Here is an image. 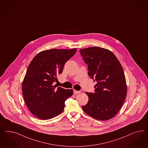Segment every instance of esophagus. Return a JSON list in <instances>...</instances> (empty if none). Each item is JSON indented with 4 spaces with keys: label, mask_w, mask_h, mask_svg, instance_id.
I'll list each match as a JSON object with an SVG mask.
<instances>
[{
    "label": "esophagus",
    "mask_w": 148,
    "mask_h": 148,
    "mask_svg": "<svg viewBox=\"0 0 148 148\" xmlns=\"http://www.w3.org/2000/svg\"><path fill=\"white\" fill-rule=\"evenodd\" d=\"M73 93L74 94H79V93H80V91H78V90H73Z\"/></svg>",
    "instance_id": "esophagus-1"
}]
</instances>
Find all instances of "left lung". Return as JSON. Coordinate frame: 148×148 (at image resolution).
I'll list each match as a JSON object with an SVG mask.
<instances>
[{
  "label": "left lung",
  "mask_w": 148,
  "mask_h": 148,
  "mask_svg": "<svg viewBox=\"0 0 148 148\" xmlns=\"http://www.w3.org/2000/svg\"><path fill=\"white\" fill-rule=\"evenodd\" d=\"M87 64L88 75L97 81L94 93H86L88 101L82 108L94 119L107 121L119 111L127 93L125 77L121 64L109 50L90 47L80 50Z\"/></svg>",
  "instance_id": "left-lung-1"
}]
</instances>
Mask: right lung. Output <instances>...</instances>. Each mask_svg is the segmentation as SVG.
Returning <instances> with one entry per match:
<instances>
[{
	"instance_id": "1",
	"label": "right lung",
	"mask_w": 148,
	"mask_h": 148,
	"mask_svg": "<svg viewBox=\"0 0 148 148\" xmlns=\"http://www.w3.org/2000/svg\"><path fill=\"white\" fill-rule=\"evenodd\" d=\"M73 49L47 50L37 54L27 69L22 84L23 97L32 113L47 120L59 115L72 90L54 86L65 63L76 53Z\"/></svg>"
}]
</instances>
